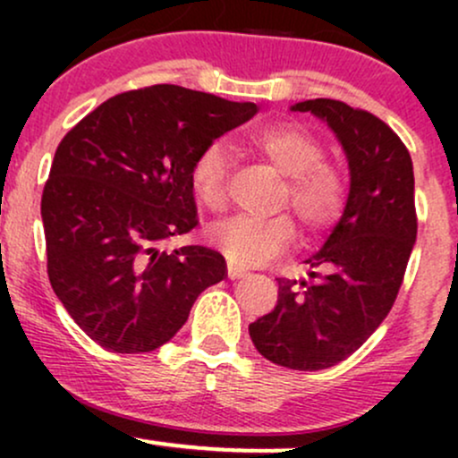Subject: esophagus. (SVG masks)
<instances>
[{
  "instance_id": "1",
  "label": "esophagus",
  "mask_w": 458,
  "mask_h": 458,
  "mask_svg": "<svg viewBox=\"0 0 458 458\" xmlns=\"http://www.w3.org/2000/svg\"><path fill=\"white\" fill-rule=\"evenodd\" d=\"M228 277H230V280H241V277H247V271L230 262V265H228Z\"/></svg>"
}]
</instances>
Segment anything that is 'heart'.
I'll return each instance as SVG.
<instances>
[{"instance_id":"obj_1","label":"heart","mask_w":458,"mask_h":458,"mask_svg":"<svg viewBox=\"0 0 458 458\" xmlns=\"http://www.w3.org/2000/svg\"><path fill=\"white\" fill-rule=\"evenodd\" d=\"M245 146L286 176L280 207H291L308 233H323L343 217L349 202V178L338 163L325 159V146L312 131L295 123H273L251 129ZM233 157L222 141H208L189 167L193 196L208 211H224ZM291 215L251 217L236 215L211 228V241L243 267L265 265L295 239Z\"/></svg>"}]
</instances>
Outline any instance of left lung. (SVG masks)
<instances>
[{"label":"left lung","instance_id":"8db88e82","mask_svg":"<svg viewBox=\"0 0 458 458\" xmlns=\"http://www.w3.org/2000/svg\"><path fill=\"white\" fill-rule=\"evenodd\" d=\"M343 141L351 167L344 215L306 260L310 282L277 277V306L250 325L262 357L293 370H323L353 355L387 317L407 269L418 215L413 163L394 131L334 98L297 103Z\"/></svg>","mask_w":458,"mask_h":458}]
</instances>
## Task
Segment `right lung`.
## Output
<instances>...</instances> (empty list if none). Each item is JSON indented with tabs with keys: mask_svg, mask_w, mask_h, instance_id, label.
Listing matches in <instances>:
<instances>
[{
	"mask_svg": "<svg viewBox=\"0 0 458 458\" xmlns=\"http://www.w3.org/2000/svg\"><path fill=\"white\" fill-rule=\"evenodd\" d=\"M259 107L181 86L120 92L57 146L43 189L47 273L88 335L114 353H148L174 338L225 260L204 245L159 251L198 225L193 157Z\"/></svg>",
	"mask_w": 458,
	"mask_h": 458,
	"instance_id": "obj_1",
	"label": "right lung"
}]
</instances>
